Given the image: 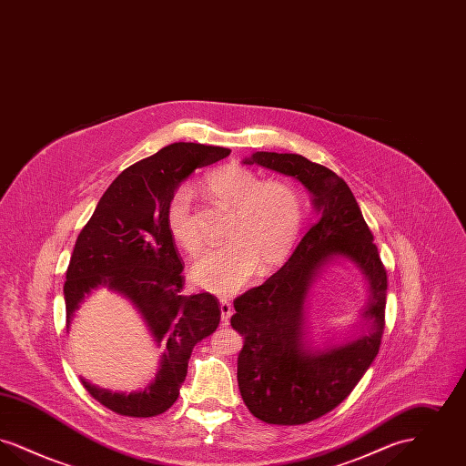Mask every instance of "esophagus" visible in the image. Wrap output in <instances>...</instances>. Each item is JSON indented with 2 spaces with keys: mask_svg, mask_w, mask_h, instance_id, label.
<instances>
[{
  "mask_svg": "<svg viewBox=\"0 0 466 466\" xmlns=\"http://www.w3.org/2000/svg\"><path fill=\"white\" fill-rule=\"evenodd\" d=\"M220 310H222V323L223 325H228V319L232 316V304L228 299L222 297L220 299Z\"/></svg>",
  "mask_w": 466,
  "mask_h": 466,
  "instance_id": "34e87169",
  "label": "esophagus"
}]
</instances>
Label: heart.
<instances>
[{"label": "heart", "instance_id": "obj_1", "mask_svg": "<svg viewBox=\"0 0 466 466\" xmlns=\"http://www.w3.org/2000/svg\"><path fill=\"white\" fill-rule=\"evenodd\" d=\"M213 199L230 208L228 243L202 251L192 266L194 281L213 293L243 289L258 266L272 268L289 257L302 227V200L287 181H262L241 166H225L204 177ZM167 228L183 249L200 244L192 218V192L179 187L167 204Z\"/></svg>", "mask_w": 466, "mask_h": 466}]
</instances>
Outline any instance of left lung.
Masks as SVG:
<instances>
[{
	"instance_id": "left-lung-1",
	"label": "left lung",
	"mask_w": 466,
	"mask_h": 466,
	"mask_svg": "<svg viewBox=\"0 0 466 466\" xmlns=\"http://www.w3.org/2000/svg\"><path fill=\"white\" fill-rule=\"evenodd\" d=\"M243 164L300 181L318 215L283 267L234 300L230 318L232 329L244 335L238 382L249 412L270 424H304L348 399L372 365L384 332L388 278L374 236L342 177L297 154L255 152ZM333 265L356 268L368 281V299L356 331L318 345L309 337L307 299Z\"/></svg>"
}]
</instances>
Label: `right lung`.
I'll use <instances>...</instances> for the list:
<instances>
[{"instance_id": "obj_1", "label": "right lung", "mask_w": 466, "mask_h": 466, "mask_svg": "<svg viewBox=\"0 0 466 466\" xmlns=\"http://www.w3.org/2000/svg\"><path fill=\"white\" fill-rule=\"evenodd\" d=\"M228 148L173 143L122 171L82 228L66 270L67 330L80 304L106 289L131 302L157 348L154 380L137 391H111L80 377L105 407L120 416L152 418L179 395L196 344L220 323V302L204 291L183 295V264L167 228L166 211L177 187L198 167L215 164Z\"/></svg>"}]
</instances>
